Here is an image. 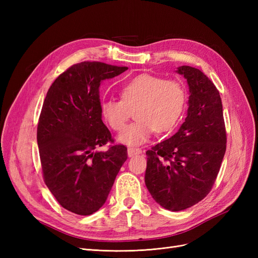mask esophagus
<instances>
[{
	"instance_id": "obj_1",
	"label": "esophagus",
	"mask_w": 258,
	"mask_h": 258,
	"mask_svg": "<svg viewBox=\"0 0 258 258\" xmlns=\"http://www.w3.org/2000/svg\"><path fill=\"white\" fill-rule=\"evenodd\" d=\"M142 153V150L139 147H129L128 148V156L129 157H134L136 155H139Z\"/></svg>"
}]
</instances>
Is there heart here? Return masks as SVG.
Wrapping results in <instances>:
<instances>
[{
    "instance_id": "b5f03b06",
    "label": "heart",
    "mask_w": 258,
    "mask_h": 258,
    "mask_svg": "<svg viewBox=\"0 0 258 258\" xmlns=\"http://www.w3.org/2000/svg\"><path fill=\"white\" fill-rule=\"evenodd\" d=\"M119 93L120 100L102 101L100 111L108 126L120 131L135 110L137 119L118 136L120 142L129 145L145 143L155 130L173 129L186 105V90L181 83L152 74L134 77Z\"/></svg>"
}]
</instances>
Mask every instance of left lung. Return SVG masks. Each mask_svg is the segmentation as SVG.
I'll return each mask as SVG.
<instances>
[{
	"mask_svg": "<svg viewBox=\"0 0 258 258\" xmlns=\"http://www.w3.org/2000/svg\"><path fill=\"white\" fill-rule=\"evenodd\" d=\"M177 73L189 86L188 111L174 136L146 152L145 185L155 201L170 211L198 204L212 189L226 152V128L220 92L196 68Z\"/></svg>",
	"mask_w": 258,
	"mask_h": 258,
	"instance_id": "obj_1",
	"label": "left lung"
}]
</instances>
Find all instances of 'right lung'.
Segmentation results:
<instances>
[{"label":"right lung","instance_id":"obj_1","mask_svg":"<svg viewBox=\"0 0 258 258\" xmlns=\"http://www.w3.org/2000/svg\"><path fill=\"white\" fill-rule=\"evenodd\" d=\"M127 67L84 61L70 67L52 83L37 124L44 182L61 207L90 215L104 205L117 173L127 160V147L114 143L100 111V86Z\"/></svg>","mask_w":258,"mask_h":258}]
</instances>
